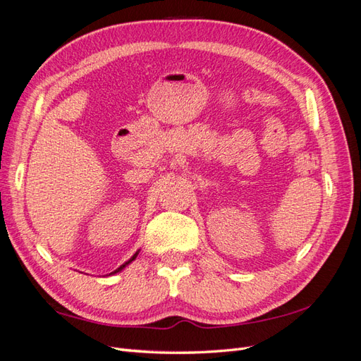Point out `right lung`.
Segmentation results:
<instances>
[{"mask_svg":"<svg viewBox=\"0 0 361 361\" xmlns=\"http://www.w3.org/2000/svg\"><path fill=\"white\" fill-rule=\"evenodd\" d=\"M137 255H138V253H135V255H134V256H133V257H130V259H129V260H128V262H126V264H123V265H120V267H118V268H117V269H116V271H114V272H118V271H120V269H123V268H125V267H126V265H128V264H130V262H133V260H134V259H135V257H137ZM114 272H111V274H114Z\"/></svg>","mask_w":361,"mask_h":361,"instance_id":"add662e5","label":"right lung"}]
</instances>
